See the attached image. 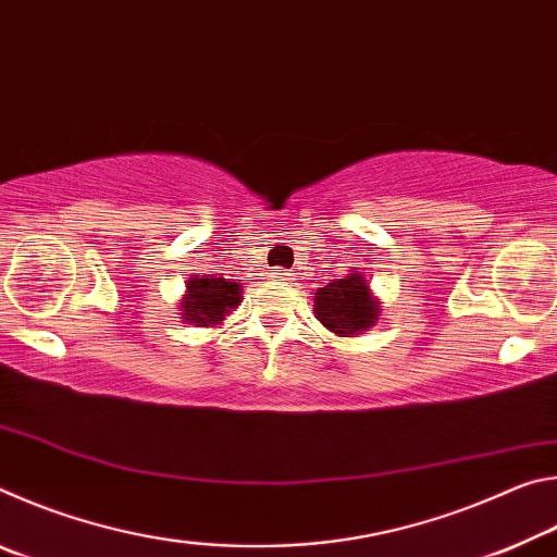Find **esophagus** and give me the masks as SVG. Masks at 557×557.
<instances>
[{
    "instance_id": "34e87169",
    "label": "esophagus",
    "mask_w": 557,
    "mask_h": 557,
    "mask_svg": "<svg viewBox=\"0 0 557 557\" xmlns=\"http://www.w3.org/2000/svg\"><path fill=\"white\" fill-rule=\"evenodd\" d=\"M292 275H295V272H292V270H285V268H277L275 270V277L277 280H292Z\"/></svg>"
}]
</instances>
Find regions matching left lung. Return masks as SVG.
<instances>
[{
    "label": "left lung",
    "mask_w": 557,
    "mask_h": 557,
    "mask_svg": "<svg viewBox=\"0 0 557 557\" xmlns=\"http://www.w3.org/2000/svg\"><path fill=\"white\" fill-rule=\"evenodd\" d=\"M314 314L326 329L338 336L366 332L379 319V301L371 297L361 275L334 280L314 292Z\"/></svg>",
    "instance_id": "obj_1"
}]
</instances>
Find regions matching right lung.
Instances as JSON below:
<instances>
[{
  "label": "right lung",
  "mask_w": 557,
  "mask_h": 557,
  "mask_svg": "<svg viewBox=\"0 0 557 557\" xmlns=\"http://www.w3.org/2000/svg\"><path fill=\"white\" fill-rule=\"evenodd\" d=\"M188 295L184 297L182 312L186 322L196 326L221 324L225 314L240 305L238 282H225L223 277H199L188 280Z\"/></svg>",
  "instance_id": "right-lung-1"
}]
</instances>
